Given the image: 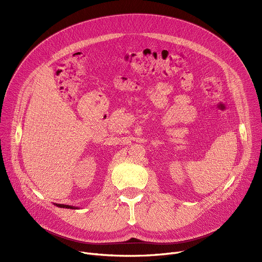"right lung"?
Here are the masks:
<instances>
[{
  "label": "right lung",
  "instance_id": "add662e5",
  "mask_svg": "<svg viewBox=\"0 0 262 262\" xmlns=\"http://www.w3.org/2000/svg\"><path fill=\"white\" fill-rule=\"evenodd\" d=\"M55 205H56V206H58V207H61V208H70V209H78V207H76V206H71V205H65V204H57V203H55Z\"/></svg>",
  "mask_w": 262,
  "mask_h": 262
}]
</instances>
